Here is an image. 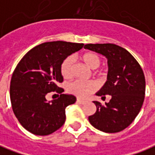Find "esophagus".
<instances>
[{
    "mask_svg": "<svg viewBox=\"0 0 155 155\" xmlns=\"http://www.w3.org/2000/svg\"><path fill=\"white\" fill-rule=\"evenodd\" d=\"M76 102L77 103H79V104H84L86 101H83V100H81V99H77V101H76Z\"/></svg>",
    "mask_w": 155,
    "mask_h": 155,
    "instance_id": "1",
    "label": "esophagus"
}]
</instances>
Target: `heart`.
<instances>
[{
  "label": "heart",
  "mask_w": 155,
  "mask_h": 155,
  "mask_svg": "<svg viewBox=\"0 0 155 155\" xmlns=\"http://www.w3.org/2000/svg\"><path fill=\"white\" fill-rule=\"evenodd\" d=\"M81 59L84 64L91 69L94 70V74L101 75L103 71L98 70L102 63L101 57L95 52H86L81 56ZM74 58L68 56L62 61L61 64V73L64 79H70L74 74ZM97 84L94 81H74L68 84L67 91L71 94L79 98H84L87 95L96 91Z\"/></svg>",
  "instance_id": "1"
}]
</instances>
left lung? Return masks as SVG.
<instances>
[{
    "label": "left lung",
    "mask_w": 155,
    "mask_h": 155,
    "mask_svg": "<svg viewBox=\"0 0 155 155\" xmlns=\"http://www.w3.org/2000/svg\"><path fill=\"white\" fill-rule=\"evenodd\" d=\"M85 49L108 59L107 81L97 95L111 96L109 103L94 101L96 112L90 123L105 133H117L130 125L140 113L145 94V78L142 68L130 52L114 44H87Z\"/></svg>",
    "instance_id": "8db88e82"
}]
</instances>
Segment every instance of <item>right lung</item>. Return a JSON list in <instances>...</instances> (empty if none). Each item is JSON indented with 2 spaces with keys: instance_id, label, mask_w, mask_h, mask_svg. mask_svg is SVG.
Segmentation results:
<instances>
[{
  "instance_id": "add662e5",
  "label": "right lung",
  "mask_w": 155,
  "mask_h": 155,
  "mask_svg": "<svg viewBox=\"0 0 155 155\" xmlns=\"http://www.w3.org/2000/svg\"><path fill=\"white\" fill-rule=\"evenodd\" d=\"M84 47L82 43L45 42L32 48L20 61L12 74L10 86L12 107L25 130L36 135H48L65 121V108L76 98L62 94L61 64L67 56ZM56 92L60 97L47 102L45 95Z\"/></svg>"
}]
</instances>
